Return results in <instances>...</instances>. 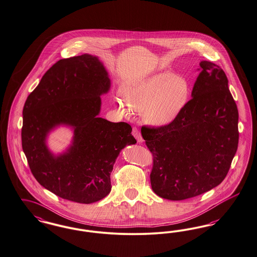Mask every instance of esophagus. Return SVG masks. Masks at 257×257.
Wrapping results in <instances>:
<instances>
[{"label": "esophagus", "mask_w": 257, "mask_h": 257, "mask_svg": "<svg viewBox=\"0 0 257 257\" xmlns=\"http://www.w3.org/2000/svg\"><path fill=\"white\" fill-rule=\"evenodd\" d=\"M132 134H133L134 137L136 138V140L138 141L139 144H142V143L144 142V139H143V137H142V135H141V132H140V130H139L138 128L134 127Z\"/></svg>", "instance_id": "1"}]
</instances>
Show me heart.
<instances>
[{
  "label": "heart",
  "mask_w": 257,
  "mask_h": 257,
  "mask_svg": "<svg viewBox=\"0 0 257 257\" xmlns=\"http://www.w3.org/2000/svg\"><path fill=\"white\" fill-rule=\"evenodd\" d=\"M123 94L132 109L142 111L145 123L165 126L184 111L190 100L191 86L185 77L171 72H158L127 84ZM116 103L118 109H123L121 99L118 98Z\"/></svg>",
  "instance_id": "heart-1"
}]
</instances>
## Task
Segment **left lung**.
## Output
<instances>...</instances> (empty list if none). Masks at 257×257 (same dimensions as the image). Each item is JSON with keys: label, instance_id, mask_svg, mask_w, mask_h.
<instances>
[{"label": "left lung", "instance_id": "8db88e82", "mask_svg": "<svg viewBox=\"0 0 257 257\" xmlns=\"http://www.w3.org/2000/svg\"><path fill=\"white\" fill-rule=\"evenodd\" d=\"M192 98L171 123L143 126L153 154L150 174L155 193L181 201L220 185L229 170L239 140L238 110L225 72L201 61Z\"/></svg>", "mask_w": 257, "mask_h": 257}]
</instances>
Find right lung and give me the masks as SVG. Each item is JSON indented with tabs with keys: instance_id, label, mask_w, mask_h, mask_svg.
<instances>
[{
	"instance_id": "obj_1",
	"label": "right lung",
	"mask_w": 257,
	"mask_h": 257,
	"mask_svg": "<svg viewBox=\"0 0 257 257\" xmlns=\"http://www.w3.org/2000/svg\"><path fill=\"white\" fill-rule=\"evenodd\" d=\"M111 80L98 57L85 53L56 62L28 96L22 147L37 182L60 198L92 204L111 191L110 175L119 152L137 143L132 127L98 117ZM59 125L74 131L72 144L53 155L46 145Z\"/></svg>"
}]
</instances>
